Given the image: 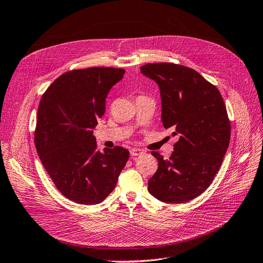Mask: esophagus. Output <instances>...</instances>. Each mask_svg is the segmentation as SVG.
<instances>
[{
	"mask_svg": "<svg viewBox=\"0 0 263 263\" xmlns=\"http://www.w3.org/2000/svg\"><path fill=\"white\" fill-rule=\"evenodd\" d=\"M143 153H144V152H143L142 149H140V148H132V149L130 151L131 156H140V155H142Z\"/></svg>",
	"mask_w": 263,
	"mask_h": 263,
	"instance_id": "1",
	"label": "esophagus"
}]
</instances>
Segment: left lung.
Segmentation results:
<instances>
[{
    "label": "left lung",
    "instance_id": "8db88e82",
    "mask_svg": "<svg viewBox=\"0 0 263 263\" xmlns=\"http://www.w3.org/2000/svg\"><path fill=\"white\" fill-rule=\"evenodd\" d=\"M154 80L162 97V120L179 140L168 159L157 152L158 168L148 191L166 203L199 197L213 181L231 140V121L221 92L188 66L160 62L140 67Z\"/></svg>",
    "mask_w": 263,
    "mask_h": 263
}]
</instances>
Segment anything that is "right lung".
Wrapping results in <instances>:
<instances>
[{
    "instance_id": "obj_1",
    "label": "right lung",
    "mask_w": 263,
    "mask_h": 263,
    "mask_svg": "<svg viewBox=\"0 0 263 263\" xmlns=\"http://www.w3.org/2000/svg\"><path fill=\"white\" fill-rule=\"evenodd\" d=\"M125 71L94 66L65 72L41 97L35 145L57 189L80 204H97L111 192L129 159L121 146L97 148L92 129L106 97Z\"/></svg>"
}]
</instances>
